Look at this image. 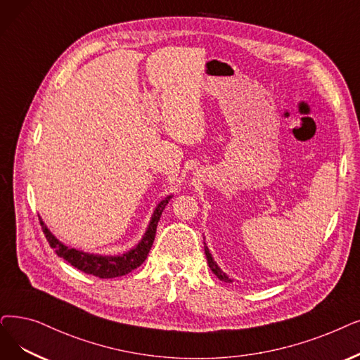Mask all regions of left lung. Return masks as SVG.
Wrapping results in <instances>:
<instances>
[{
	"label": "left lung",
	"mask_w": 360,
	"mask_h": 360,
	"mask_svg": "<svg viewBox=\"0 0 360 360\" xmlns=\"http://www.w3.org/2000/svg\"><path fill=\"white\" fill-rule=\"evenodd\" d=\"M205 252H206V257H207V263H209V268L212 269V272L219 278V279H221V281H225V283H232V281L221 271V268H219L217 266V264H216V262L213 260V257H212V255H210V252H209V248L205 245Z\"/></svg>",
	"instance_id": "obj_1"
}]
</instances>
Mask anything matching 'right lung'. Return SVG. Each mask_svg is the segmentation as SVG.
<instances>
[{
  "mask_svg": "<svg viewBox=\"0 0 360 360\" xmlns=\"http://www.w3.org/2000/svg\"><path fill=\"white\" fill-rule=\"evenodd\" d=\"M170 198H172V195L166 197L163 201L159 202V206L155 207L143 240L138 243V245L135 248L129 250L128 253H123L120 256H96V255H88V253L79 252V250H76V248H69L65 244H61L53 236V233L49 231V228L44 225L42 221H39V222H41L46 241H49L50 247L57 253V256L63 257L66 262H69L72 264V266H75L76 269H79L85 274L98 276L103 279L116 278V276L129 274L131 271L136 269L138 266H141V264L146 262L148 252L151 250L154 237H155V229H158L160 216Z\"/></svg>",
  "mask_w": 360,
  "mask_h": 360,
  "instance_id": "add662e5",
  "label": "right lung"
}]
</instances>
